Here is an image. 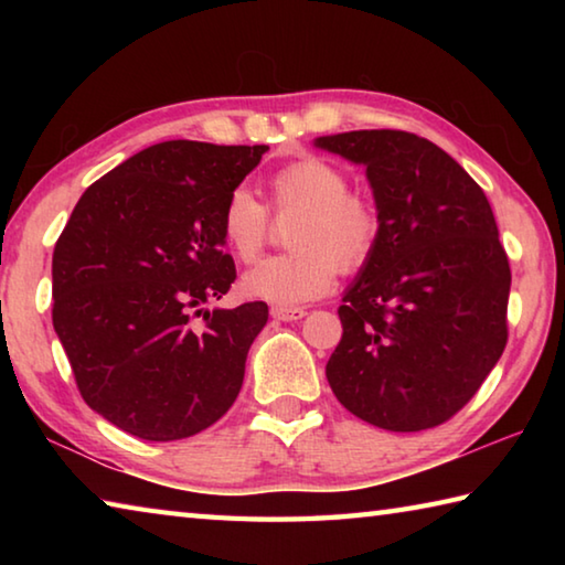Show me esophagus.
I'll return each instance as SVG.
<instances>
[{"label":"esophagus","mask_w":565,"mask_h":565,"mask_svg":"<svg viewBox=\"0 0 565 565\" xmlns=\"http://www.w3.org/2000/svg\"><path fill=\"white\" fill-rule=\"evenodd\" d=\"M271 317L276 321H299L306 317V309H299V306H274Z\"/></svg>","instance_id":"esophagus-1"}]
</instances>
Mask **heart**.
Masks as SVG:
<instances>
[{"instance_id":"b5f03b06","label":"heart","mask_w":565,"mask_h":565,"mask_svg":"<svg viewBox=\"0 0 565 565\" xmlns=\"http://www.w3.org/2000/svg\"><path fill=\"white\" fill-rule=\"evenodd\" d=\"M349 174L321 157H303L269 179L276 214H296L289 226L291 254L271 256L244 274L248 299L296 306L331 289L339 269L353 274L374 256L381 212ZM222 236L242 262H254L269 236V212L248 189H234L222 209Z\"/></svg>"}]
</instances>
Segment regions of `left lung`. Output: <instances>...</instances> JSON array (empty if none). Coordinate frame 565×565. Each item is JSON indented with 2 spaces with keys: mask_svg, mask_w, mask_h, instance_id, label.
<instances>
[{
  "mask_svg": "<svg viewBox=\"0 0 565 565\" xmlns=\"http://www.w3.org/2000/svg\"><path fill=\"white\" fill-rule=\"evenodd\" d=\"M366 167L381 236L339 306L327 363L343 408L386 431L458 414L509 341L511 266L483 189L434 141L396 129L319 137Z\"/></svg>",
  "mask_w": 565,
  "mask_h": 565,
  "instance_id": "1",
  "label": "left lung"
}]
</instances>
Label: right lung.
<instances>
[{"label": "right lung", "instance_id": "right-lung-1", "mask_svg": "<svg viewBox=\"0 0 565 565\" xmlns=\"http://www.w3.org/2000/svg\"><path fill=\"white\" fill-rule=\"evenodd\" d=\"M264 151L161 141L76 202L52 256V323L82 398L121 431L189 438L242 391L269 306L204 303L236 279L222 209Z\"/></svg>", "mask_w": 565, "mask_h": 565}]
</instances>
